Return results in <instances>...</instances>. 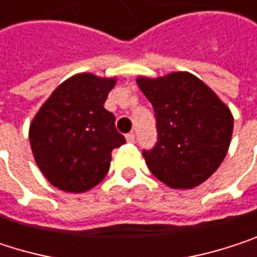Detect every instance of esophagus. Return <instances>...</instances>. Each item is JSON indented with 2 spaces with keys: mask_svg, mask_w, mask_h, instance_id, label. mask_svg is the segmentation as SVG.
Returning a JSON list of instances; mask_svg holds the SVG:
<instances>
[{
  "mask_svg": "<svg viewBox=\"0 0 257 257\" xmlns=\"http://www.w3.org/2000/svg\"><path fill=\"white\" fill-rule=\"evenodd\" d=\"M126 142L127 143H136V134L134 133H130L126 136Z\"/></svg>",
  "mask_w": 257,
  "mask_h": 257,
  "instance_id": "1",
  "label": "esophagus"
}]
</instances>
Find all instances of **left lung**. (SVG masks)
<instances>
[{
	"label": "left lung",
	"mask_w": 257,
	"mask_h": 257,
	"mask_svg": "<svg viewBox=\"0 0 257 257\" xmlns=\"http://www.w3.org/2000/svg\"><path fill=\"white\" fill-rule=\"evenodd\" d=\"M137 84L157 118L158 142L151 151H143L149 170L175 190L200 185L227 154L233 131L230 109L188 72L140 76Z\"/></svg>",
	"instance_id": "8db88e82"
}]
</instances>
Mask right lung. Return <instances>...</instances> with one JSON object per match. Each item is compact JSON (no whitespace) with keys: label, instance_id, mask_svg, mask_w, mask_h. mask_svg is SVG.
I'll list each match as a JSON object with an SVG mask.
<instances>
[{"label":"right lung","instance_id":"add662e5","mask_svg":"<svg viewBox=\"0 0 257 257\" xmlns=\"http://www.w3.org/2000/svg\"><path fill=\"white\" fill-rule=\"evenodd\" d=\"M115 78L78 73L60 84L30 124L36 164L58 190L84 193L108 173L111 152L124 143L103 108Z\"/></svg>","mask_w":257,"mask_h":257}]
</instances>
